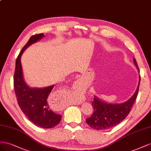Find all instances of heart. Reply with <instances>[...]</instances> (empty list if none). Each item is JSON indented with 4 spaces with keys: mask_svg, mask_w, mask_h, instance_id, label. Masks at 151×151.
Returning a JSON list of instances; mask_svg holds the SVG:
<instances>
[{
    "mask_svg": "<svg viewBox=\"0 0 151 151\" xmlns=\"http://www.w3.org/2000/svg\"><path fill=\"white\" fill-rule=\"evenodd\" d=\"M82 99V94H81V93H78V96H77V97H76V100H75L74 101H75V102L78 101H80V99Z\"/></svg>",
    "mask_w": 151,
    "mask_h": 151,
    "instance_id": "heart-1",
    "label": "heart"
}]
</instances>
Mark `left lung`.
Here are the masks:
<instances>
[{"instance_id":"8db88e82","label":"left lung","mask_w":151,"mask_h":151,"mask_svg":"<svg viewBox=\"0 0 151 151\" xmlns=\"http://www.w3.org/2000/svg\"><path fill=\"white\" fill-rule=\"evenodd\" d=\"M134 63L138 71L139 69L137 61L133 58ZM140 82V76L136 91L133 96L127 101L120 104H112L102 101L101 99L94 96L92 105L93 108L92 115L86 119V123L96 130H106L116 126L124 119L130 113L132 107L135 102Z\"/></svg>"}]
</instances>
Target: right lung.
<instances>
[{
  "label": "right lung",
  "instance_id": "obj_1",
  "mask_svg": "<svg viewBox=\"0 0 151 151\" xmlns=\"http://www.w3.org/2000/svg\"><path fill=\"white\" fill-rule=\"evenodd\" d=\"M44 37V33L33 35L21 50L16 61L14 87L19 106L33 123L44 128H52L61 122L62 116L49 107L48 99L54 85L44 88L30 87L26 83L21 63V57L26 49Z\"/></svg>",
  "mask_w": 151,
  "mask_h": 151
}]
</instances>
